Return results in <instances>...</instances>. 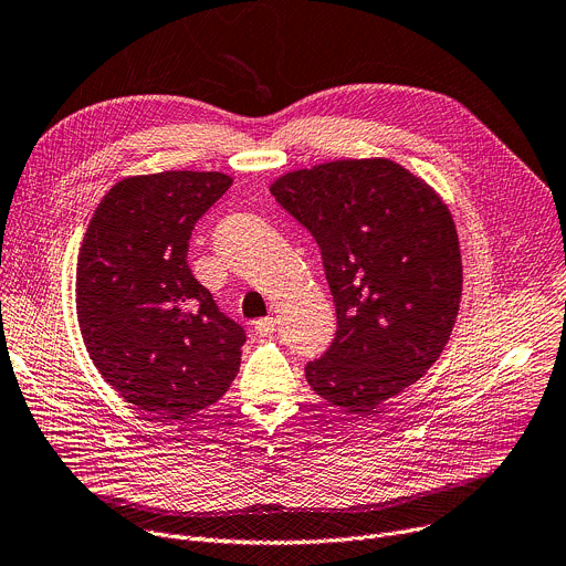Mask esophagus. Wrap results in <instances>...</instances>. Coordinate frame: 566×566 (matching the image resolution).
Returning a JSON list of instances; mask_svg holds the SVG:
<instances>
[{
    "label": "esophagus",
    "mask_w": 566,
    "mask_h": 566,
    "mask_svg": "<svg viewBox=\"0 0 566 566\" xmlns=\"http://www.w3.org/2000/svg\"><path fill=\"white\" fill-rule=\"evenodd\" d=\"M275 327H277L275 318H269V316L254 321V332H256L259 336H271V334L275 332Z\"/></svg>",
    "instance_id": "34e87169"
}]
</instances>
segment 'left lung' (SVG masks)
I'll use <instances>...</instances> for the list:
<instances>
[{
    "label": "left lung",
    "instance_id": "left-lung-1",
    "mask_svg": "<svg viewBox=\"0 0 566 566\" xmlns=\"http://www.w3.org/2000/svg\"><path fill=\"white\" fill-rule=\"evenodd\" d=\"M312 232L336 305L329 350L310 387L355 413L419 382L443 353L462 300L453 216L434 188L385 159H336L271 184Z\"/></svg>",
    "mask_w": 566,
    "mask_h": 566
}]
</instances>
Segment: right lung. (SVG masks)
Here are the masks:
<instances>
[{"instance_id": "right-lung-1", "label": "right lung", "mask_w": 566, "mask_h": 566, "mask_svg": "<svg viewBox=\"0 0 566 566\" xmlns=\"http://www.w3.org/2000/svg\"><path fill=\"white\" fill-rule=\"evenodd\" d=\"M232 181L205 170L125 177L80 248L74 295L86 350L127 402L166 421L220 400L241 366L243 327L186 263L196 222Z\"/></svg>"}]
</instances>
